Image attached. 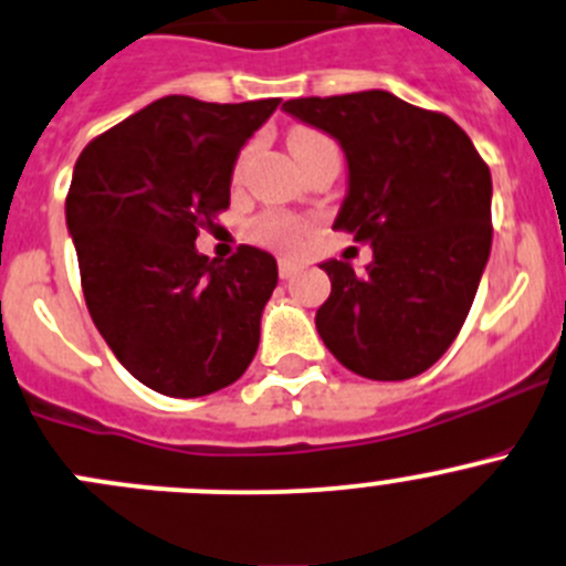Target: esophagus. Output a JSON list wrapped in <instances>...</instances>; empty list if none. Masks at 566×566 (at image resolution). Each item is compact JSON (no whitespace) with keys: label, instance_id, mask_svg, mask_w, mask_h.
<instances>
[{"label":"esophagus","instance_id":"34e87169","mask_svg":"<svg viewBox=\"0 0 566 566\" xmlns=\"http://www.w3.org/2000/svg\"><path fill=\"white\" fill-rule=\"evenodd\" d=\"M298 268H301L298 260H290V256H282V260H279V276L290 279L295 271H298Z\"/></svg>","mask_w":566,"mask_h":566}]
</instances>
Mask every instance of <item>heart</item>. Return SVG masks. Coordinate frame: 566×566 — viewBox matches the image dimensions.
I'll return each mask as SVG.
<instances>
[{
  "instance_id": "1",
  "label": "heart",
  "mask_w": 566,
  "mask_h": 566,
  "mask_svg": "<svg viewBox=\"0 0 566 566\" xmlns=\"http://www.w3.org/2000/svg\"><path fill=\"white\" fill-rule=\"evenodd\" d=\"M326 140H332V137H326L317 129H306V126H295L287 137V144L290 149H293L295 160L304 157L310 149H315V146L326 144ZM243 166H245V151L238 157V163H234V177L243 171ZM249 234L256 240V243L271 245V249H298V245L306 240V234H310V227H306L304 221H298V218L284 216V212H265V216H260L254 223H251Z\"/></svg>"
}]
</instances>
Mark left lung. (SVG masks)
<instances>
[{
  "instance_id": "1",
  "label": "left lung",
  "mask_w": 566,
  "mask_h": 566,
  "mask_svg": "<svg viewBox=\"0 0 566 566\" xmlns=\"http://www.w3.org/2000/svg\"><path fill=\"white\" fill-rule=\"evenodd\" d=\"M284 109L339 140L348 199L334 229L373 245L365 273L321 265L332 279L315 315L323 345L373 381L420 376L462 332L490 260V166L457 120L387 91L290 98Z\"/></svg>"
}]
</instances>
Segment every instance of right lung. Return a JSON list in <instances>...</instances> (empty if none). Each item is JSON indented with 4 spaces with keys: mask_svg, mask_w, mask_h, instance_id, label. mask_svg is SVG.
Returning <instances> with one entry per match:
<instances>
[{
    "mask_svg": "<svg viewBox=\"0 0 566 566\" xmlns=\"http://www.w3.org/2000/svg\"><path fill=\"white\" fill-rule=\"evenodd\" d=\"M276 107L157 98L76 160L65 221L87 312L115 359L155 392H218L254 359L276 260L240 245L216 262L196 238L229 207L234 157Z\"/></svg>",
    "mask_w": 566,
    "mask_h": 566,
    "instance_id": "obj_1",
    "label": "right lung"
}]
</instances>
